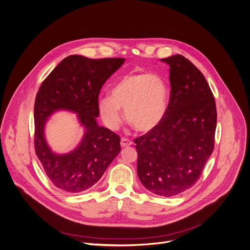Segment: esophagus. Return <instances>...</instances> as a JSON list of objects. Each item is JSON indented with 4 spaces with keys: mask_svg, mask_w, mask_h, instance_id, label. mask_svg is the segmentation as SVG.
<instances>
[{
    "mask_svg": "<svg viewBox=\"0 0 250 250\" xmlns=\"http://www.w3.org/2000/svg\"><path fill=\"white\" fill-rule=\"evenodd\" d=\"M120 144H121V146L125 147V146H131V145L133 144V142H132L130 139H128V138H122V139H121Z\"/></svg>",
    "mask_w": 250,
    "mask_h": 250,
    "instance_id": "obj_1",
    "label": "esophagus"
}]
</instances>
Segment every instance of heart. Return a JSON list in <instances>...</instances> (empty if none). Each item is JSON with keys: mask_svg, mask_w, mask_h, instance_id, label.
Segmentation results:
<instances>
[{"mask_svg": "<svg viewBox=\"0 0 250 250\" xmlns=\"http://www.w3.org/2000/svg\"><path fill=\"white\" fill-rule=\"evenodd\" d=\"M168 104L165 81L149 73L124 76L112 88L111 97L99 99L102 118L110 128H116L125 109L127 121L138 131L148 132L163 121Z\"/></svg>", "mask_w": 250, "mask_h": 250, "instance_id": "heart-1", "label": "heart"}]
</instances>
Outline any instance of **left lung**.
<instances>
[{"instance_id":"obj_1","label":"left lung","mask_w":250,"mask_h":250,"mask_svg":"<svg viewBox=\"0 0 250 250\" xmlns=\"http://www.w3.org/2000/svg\"><path fill=\"white\" fill-rule=\"evenodd\" d=\"M167 113L155 129L136 138L137 173L142 184L160 196H175L200 177L215 146L217 109L213 92L188 59L173 55Z\"/></svg>"}]
</instances>
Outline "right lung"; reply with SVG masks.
Wrapping results in <instances>:
<instances>
[{"label":"right lung","instance_id":"1","mask_svg":"<svg viewBox=\"0 0 250 250\" xmlns=\"http://www.w3.org/2000/svg\"><path fill=\"white\" fill-rule=\"evenodd\" d=\"M124 58L66 57L41 83L34 104V147L43 169L57 188L80 193L91 188L120 153V137L98 126V95ZM78 113L86 133L81 144L67 155L53 153L43 138L46 118L56 110Z\"/></svg>","mask_w":250,"mask_h":250}]
</instances>
